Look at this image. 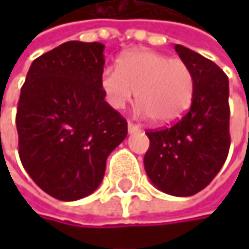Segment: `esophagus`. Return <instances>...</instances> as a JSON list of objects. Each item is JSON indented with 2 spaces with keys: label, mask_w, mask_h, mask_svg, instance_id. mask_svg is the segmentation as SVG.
Listing matches in <instances>:
<instances>
[{
  "label": "esophagus",
  "mask_w": 249,
  "mask_h": 249,
  "mask_svg": "<svg viewBox=\"0 0 249 249\" xmlns=\"http://www.w3.org/2000/svg\"><path fill=\"white\" fill-rule=\"evenodd\" d=\"M138 131H141V128H140L138 125L132 124V123H128V132H129V134H135V132H138Z\"/></svg>",
  "instance_id": "34e87169"
}]
</instances>
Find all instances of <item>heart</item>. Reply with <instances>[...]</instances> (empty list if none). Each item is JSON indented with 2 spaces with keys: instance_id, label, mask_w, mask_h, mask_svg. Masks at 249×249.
Segmentation results:
<instances>
[{
  "instance_id": "heart-1",
  "label": "heart",
  "mask_w": 249,
  "mask_h": 249,
  "mask_svg": "<svg viewBox=\"0 0 249 249\" xmlns=\"http://www.w3.org/2000/svg\"><path fill=\"white\" fill-rule=\"evenodd\" d=\"M101 88L114 109H124L137 98L140 115L151 117L157 124H172L192 105L195 75L181 59H170L153 50H138L124 54L118 68H105Z\"/></svg>"
}]
</instances>
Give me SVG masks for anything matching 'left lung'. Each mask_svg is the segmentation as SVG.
Wrapping results in <instances>:
<instances>
[{"mask_svg":"<svg viewBox=\"0 0 249 249\" xmlns=\"http://www.w3.org/2000/svg\"><path fill=\"white\" fill-rule=\"evenodd\" d=\"M174 50L195 75L192 107L170 128L145 132L150 148L144 167L159 190L186 197L205 189L228 157L229 80L218 65L202 54L181 44H176Z\"/></svg>","mask_w":249,"mask_h":249,"instance_id":"1","label":"left lung"}]
</instances>
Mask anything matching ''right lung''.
Wrapping results in <instances>:
<instances>
[{
    "mask_svg": "<svg viewBox=\"0 0 249 249\" xmlns=\"http://www.w3.org/2000/svg\"><path fill=\"white\" fill-rule=\"evenodd\" d=\"M102 43L68 41L37 57L17 108L18 154L47 195L73 202L93 193L128 128L101 88Z\"/></svg>",
    "mask_w": 249,
    "mask_h": 249,
    "instance_id": "1",
    "label": "right lung"
}]
</instances>
